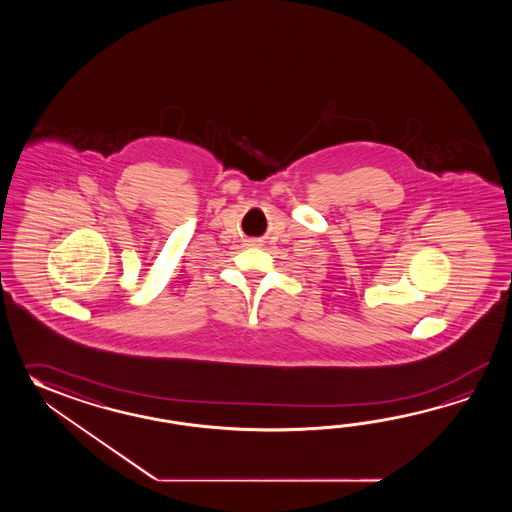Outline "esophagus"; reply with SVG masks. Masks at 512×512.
<instances>
[{
	"instance_id": "1",
	"label": "esophagus",
	"mask_w": 512,
	"mask_h": 512,
	"mask_svg": "<svg viewBox=\"0 0 512 512\" xmlns=\"http://www.w3.org/2000/svg\"><path fill=\"white\" fill-rule=\"evenodd\" d=\"M249 243H251V245H258V241H256V240H251V241H249Z\"/></svg>"
}]
</instances>
